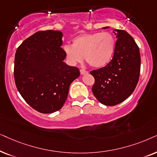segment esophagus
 <instances>
[{
	"label": "esophagus",
	"instance_id": "obj_1",
	"mask_svg": "<svg viewBox=\"0 0 157 157\" xmlns=\"http://www.w3.org/2000/svg\"><path fill=\"white\" fill-rule=\"evenodd\" d=\"M87 73H88V72H87V71H86V70H83V69H81V70H80V74L82 75H87Z\"/></svg>",
	"mask_w": 157,
	"mask_h": 157
}]
</instances>
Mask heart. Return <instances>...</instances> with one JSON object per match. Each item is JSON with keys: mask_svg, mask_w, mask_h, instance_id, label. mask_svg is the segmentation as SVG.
Wrapping results in <instances>:
<instances>
[{"mask_svg": "<svg viewBox=\"0 0 157 157\" xmlns=\"http://www.w3.org/2000/svg\"><path fill=\"white\" fill-rule=\"evenodd\" d=\"M116 49V40L109 32L84 33L75 37L72 44H65L64 52L69 62L80 63L85 56V61L96 68L103 67L109 63Z\"/></svg>", "mask_w": 157, "mask_h": 157, "instance_id": "heart-1", "label": "heart"}]
</instances>
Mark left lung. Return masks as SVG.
I'll return each instance as SVG.
<instances>
[{"label":"left lung","instance_id":"left-lung-1","mask_svg":"<svg viewBox=\"0 0 157 157\" xmlns=\"http://www.w3.org/2000/svg\"><path fill=\"white\" fill-rule=\"evenodd\" d=\"M113 32L117 41L112 60L104 67L90 72L95 78L94 96L100 103L110 106L122 103L132 94L141 68L139 49L133 37L124 30L113 29Z\"/></svg>","mask_w":157,"mask_h":157}]
</instances>
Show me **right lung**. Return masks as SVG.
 Masks as SVG:
<instances>
[{
	"label": "right lung",
	"mask_w": 157,
	"mask_h": 157,
	"mask_svg": "<svg viewBox=\"0 0 157 157\" xmlns=\"http://www.w3.org/2000/svg\"><path fill=\"white\" fill-rule=\"evenodd\" d=\"M62 36L59 31H38L23 41L16 52V87L26 103L42 113L61 109L70 85L80 75L78 68L64 62Z\"/></svg>",
	"instance_id": "add662e5"
}]
</instances>
